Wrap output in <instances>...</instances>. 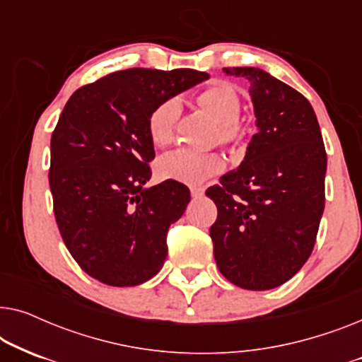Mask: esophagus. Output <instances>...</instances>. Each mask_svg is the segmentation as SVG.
I'll use <instances>...</instances> for the list:
<instances>
[{
    "label": "esophagus",
    "instance_id": "34e87169",
    "mask_svg": "<svg viewBox=\"0 0 362 362\" xmlns=\"http://www.w3.org/2000/svg\"><path fill=\"white\" fill-rule=\"evenodd\" d=\"M191 196H192V197H202V196H204V187L192 186V187H191Z\"/></svg>",
    "mask_w": 362,
    "mask_h": 362
}]
</instances>
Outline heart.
<instances>
[{
    "label": "heart",
    "mask_w": 362,
    "mask_h": 362,
    "mask_svg": "<svg viewBox=\"0 0 362 362\" xmlns=\"http://www.w3.org/2000/svg\"><path fill=\"white\" fill-rule=\"evenodd\" d=\"M197 102L206 108L219 125V138L224 145L235 146L244 138L245 132L239 122L242 100L234 86L227 82H214L201 90ZM181 115V103L177 98H166L156 103L148 113L146 132L151 143L158 148L168 146L175 136L177 118ZM224 170V158L219 153H194L176 150L163 155L156 161V173L161 180L201 185Z\"/></svg>",
    "instance_id": "heart-1"
}]
</instances>
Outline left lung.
<instances>
[{"label":"left lung","instance_id":"1","mask_svg":"<svg viewBox=\"0 0 362 362\" xmlns=\"http://www.w3.org/2000/svg\"><path fill=\"white\" fill-rule=\"evenodd\" d=\"M249 82L259 132L244 161L206 191L221 274L245 290L290 280L311 255L325 209L326 151L310 102L257 67H226Z\"/></svg>","mask_w":362,"mask_h":362}]
</instances>
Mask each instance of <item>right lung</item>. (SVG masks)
<instances>
[{"mask_svg":"<svg viewBox=\"0 0 362 362\" xmlns=\"http://www.w3.org/2000/svg\"><path fill=\"white\" fill-rule=\"evenodd\" d=\"M209 78L192 69H127L72 93L51 138L49 186L62 240L78 267L112 286H135L165 264L166 235L186 211L177 181L143 187L155 148L151 108Z\"/></svg>","mask_w":362,"mask_h":362,"instance_id":"obj_1","label":"right lung"}]
</instances>
